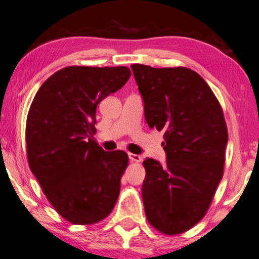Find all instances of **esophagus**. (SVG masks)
Masks as SVG:
<instances>
[{
  "label": "esophagus",
  "mask_w": 259,
  "mask_h": 259,
  "mask_svg": "<svg viewBox=\"0 0 259 259\" xmlns=\"http://www.w3.org/2000/svg\"><path fill=\"white\" fill-rule=\"evenodd\" d=\"M128 158L131 162H140L142 160V157L139 156V154H136V153H128Z\"/></svg>",
  "instance_id": "34e87169"
}]
</instances>
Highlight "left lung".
Segmentation results:
<instances>
[{
	"mask_svg": "<svg viewBox=\"0 0 259 259\" xmlns=\"http://www.w3.org/2000/svg\"><path fill=\"white\" fill-rule=\"evenodd\" d=\"M150 128L163 131L165 164L146 158L145 214L165 234L183 233L202 219L223 179L228 142L223 109L209 85L188 68L133 64Z\"/></svg>",
	"mask_w": 259,
	"mask_h": 259,
	"instance_id": "left-lung-1",
	"label": "left lung"
}]
</instances>
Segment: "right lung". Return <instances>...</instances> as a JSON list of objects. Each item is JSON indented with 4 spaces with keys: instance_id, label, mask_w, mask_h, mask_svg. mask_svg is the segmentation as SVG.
<instances>
[{
    "instance_id": "obj_1",
    "label": "right lung",
    "mask_w": 259,
    "mask_h": 259,
    "mask_svg": "<svg viewBox=\"0 0 259 259\" xmlns=\"http://www.w3.org/2000/svg\"><path fill=\"white\" fill-rule=\"evenodd\" d=\"M126 66H68L44 82L26 123L27 157L50 203L72 224L109 215L128 164L125 151H105L94 140L96 107L121 89Z\"/></svg>"
}]
</instances>
